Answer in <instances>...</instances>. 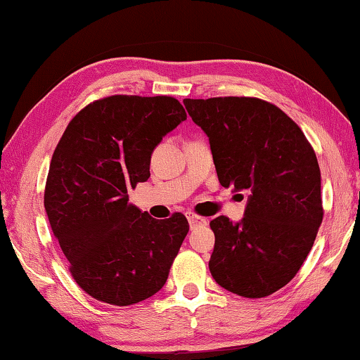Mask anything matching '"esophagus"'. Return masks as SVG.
I'll return each instance as SVG.
<instances>
[{"instance_id":"esophagus-1","label":"esophagus","mask_w":360,"mask_h":360,"mask_svg":"<svg viewBox=\"0 0 360 360\" xmlns=\"http://www.w3.org/2000/svg\"><path fill=\"white\" fill-rule=\"evenodd\" d=\"M186 217H187V219H189V224H191V228L198 226V224H205V223H207V219H205V218L198 217V214L192 213V212H187V213H186Z\"/></svg>"}]
</instances>
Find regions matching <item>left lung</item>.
<instances>
[{"instance_id":"8db88e82","label":"left lung","mask_w":360,"mask_h":360,"mask_svg":"<svg viewBox=\"0 0 360 360\" xmlns=\"http://www.w3.org/2000/svg\"><path fill=\"white\" fill-rule=\"evenodd\" d=\"M210 142L223 187L248 191L244 218L210 221L213 280L243 297H266L292 280L323 219L320 168L300 127L252 96L184 98Z\"/></svg>"}]
</instances>
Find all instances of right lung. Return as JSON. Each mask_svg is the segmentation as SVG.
Instances as JSON below:
<instances>
[{
	"mask_svg": "<svg viewBox=\"0 0 360 360\" xmlns=\"http://www.w3.org/2000/svg\"><path fill=\"white\" fill-rule=\"evenodd\" d=\"M187 117L173 96L112 95L80 110L53 153L45 210L69 271L89 296L132 305L165 286L189 223L129 203L153 148Z\"/></svg>",
	"mask_w": 360,
	"mask_h": 360,
	"instance_id": "1",
	"label": "right lung"
}]
</instances>
